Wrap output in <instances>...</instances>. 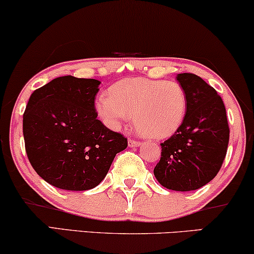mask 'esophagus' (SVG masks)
Instances as JSON below:
<instances>
[{
    "label": "esophagus",
    "mask_w": 254,
    "mask_h": 254,
    "mask_svg": "<svg viewBox=\"0 0 254 254\" xmlns=\"http://www.w3.org/2000/svg\"><path fill=\"white\" fill-rule=\"evenodd\" d=\"M139 145H140V143L137 142V140L129 139V146L130 147H137V146H139Z\"/></svg>",
    "instance_id": "34e87169"
}]
</instances>
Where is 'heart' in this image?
I'll use <instances>...</instances> for the list:
<instances>
[{
	"label": "heart",
	"instance_id": "1",
	"mask_svg": "<svg viewBox=\"0 0 254 254\" xmlns=\"http://www.w3.org/2000/svg\"><path fill=\"white\" fill-rule=\"evenodd\" d=\"M95 109L110 129L118 130L132 116L137 132L164 139L173 136L184 123L188 95L176 81L125 78L110 86L109 96H99Z\"/></svg>",
	"mask_w": 254,
	"mask_h": 254
}]
</instances>
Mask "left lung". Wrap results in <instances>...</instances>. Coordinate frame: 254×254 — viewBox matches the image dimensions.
<instances>
[{
    "label": "left lung",
    "mask_w": 254,
    "mask_h": 254,
    "mask_svg": "<svg viewBox=\"0 0 254 254\" xmlns=\"http://www.w3.org/2000/svg\"><path fill=\"white\" fill-rule=\"evenodd\" d=\"M188 95L183 125L160 144L162 157L153 173L160 185L173 191H193L216 177L225 159L230 129L223 99L194 73H178Z\"/></svg>",
    "instance_id": "left-lung-1"
}]
</instances>
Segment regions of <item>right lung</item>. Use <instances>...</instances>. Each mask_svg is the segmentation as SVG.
I'll return each instance as SVG.
<instances>
[{"mask_svg": "<svg viewBox=\"0 0 254 254\" xmlns=\"http://www.w3.org/2000/svg\"><path fill=\"white\" fill-rule=\"evenodd\" d=\"M101 82L57 77L35 90L23 115L25 151L41 178L69 191L94 189L107 176L127 139L97 120Z\"/></svg>", "mask_w": 254, "mask_h": 254, "instance_id": "1", "label": "right lung"}]
</instances>
